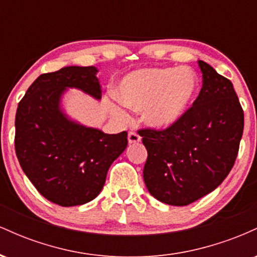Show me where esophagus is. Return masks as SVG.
Instances as JSON below:
<instances>
[{
  "label": "esophagus",
  "mask_w": 257,
  "mask_h": 257,
  "mask_svg": "<svg viewBox=\"0 0 257 257\" xmlns=\"http://www.w3.org/2000/svg\"><path fill=\"white\" fill-rule=\"evenodd\" d=\"M128 141L129 144H138L141 141V137L135 132H129L128 134Z\"/></svg>",
  "instance_id": "esophagus-1"
}]
</instances>
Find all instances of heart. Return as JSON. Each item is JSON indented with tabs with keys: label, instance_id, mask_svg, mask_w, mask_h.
<instances>
[{
	"label": "heart",
	"instance_id": "1",
	"mask_svg": "<svg viewBox=\"0 0 257 257\" xmlns=\"http://www.w3.org/2000/svg\"><path fill=\"white\" fill-rule=\"evenodd\" d=\"M196 72L187 67L180 69H146L129 73L118 87V98L123 105L144 111V119L156 129L175 125L191 107L198 93ZM111 111L124 116L117 104Z\"/></svg>",
	"mask_w": 257,
	"mask_h": 257
}]
</instances>
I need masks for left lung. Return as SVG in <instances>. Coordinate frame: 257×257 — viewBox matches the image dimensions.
<instances>
[{
	"mask_svg": "<svg viewBox=\"0 0 257 257\" xmlns=\"http://www.w3.org/2000/svg\"><path fill=\"white\" fill-rule=\"evenodd\" d=\"M199 95L175 125L140 129L147 150L144 181L156 199L184 206L213 192L234 166L244 112L232 82L198 60Z\"/></svg>",
	"mask_w": 257,
	"mask_h": 257,
	"instance_id": "left-lung-1",
	"label": "left lung"
}]
</instances>
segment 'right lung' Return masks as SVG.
Returning a JSON list of instances; mask_svg holds the SVG:
<instances>
[{"label": "right lung", "instance_id": "add662e5", "mask_svg": "<svg viewBox=\"0 0 257 257\" xmlns=\"http://www.w3.org/2000/svg\"><path fill=\"white\" fill-rule=\"evenodd\" d=\"M94 66L43 73L26 90L16 114V153L23 172L44 198L82 205L101 192L108 168L128 145V133L105 134L69 119L60 110L66 88L95 99L101 88Z\"/></svg>", "mask_w": 257, "mask_h": 257}]
</instances>
